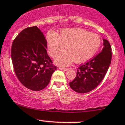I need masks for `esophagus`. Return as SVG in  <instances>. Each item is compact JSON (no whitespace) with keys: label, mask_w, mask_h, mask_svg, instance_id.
<instances>
[{"label":"esophagus","mask_w":125,"mask_h":125,"mask_svg":"<svg viewBox=\"0 0 125 125\" xmlns=\"http://www.w3.org/2000/svg\"><path fill=\"white\" fill-rule=\"evenodd\" d=\"M59 69L60 70H63V71H68V69L67 68H63V67H59Z\"/></svg>","instance_id":"34e87169"}]
</instances>
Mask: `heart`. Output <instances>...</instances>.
<instances>
[{
	"label": "heart",
	"mask_w": 125,
	"mask_h": 125,
	"mask_svg": "<svg viewBox=\"0 0 125 125\" xmlns=\"http://www.w3.org/2000/svg\"><path fill=\"white\" fill-rule=\"evenodd\" d=\"M47 50L51 57H55L66 46L55 62L60 66L69 65L75 60L81 63L91 59L101 45V38L97 34L83 29H63L58 35H47Z\"/></svg>",
	"instance_id": "b5f03b06"
}]
</instances>
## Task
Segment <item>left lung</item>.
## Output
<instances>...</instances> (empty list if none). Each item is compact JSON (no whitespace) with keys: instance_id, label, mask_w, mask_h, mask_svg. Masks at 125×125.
<instances>
[{"instance_id":"left-lung-1","label":"left lung","mask_w":125,"mask_h":125,"mask_svg":"<svg viewBox=\"0 0 125 125\" xmlns=\"http://www.w3.org/2000/svg\"><path fill=\"white\" fill-rule=\"evenodd\" d=\"M103 42L102 51L79 66L75 79L69 83L70 87L76 93L91 91L104 78L112 61V48L107 40L104 39Z\"/></svg>"}]
</instances>
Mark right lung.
Instances as JSON below:
<instances>
[{"label": "right lung", "mask_w": 125, "mask_h": 125, "mask_svg": "<svg viewBox=\"0 0 125 125\" xmlns=\"http://www.w3.org/2000/svg\"><path fill=\"white\" fill-rule=\"evenodd\" d=\"M47 41L37 26L23 30L11 48L13 69L20 83L32 91H40L49 84L56 66L48 56Z\"/></svg>", "instance_id": "right-lung-1"}]
</instances>
